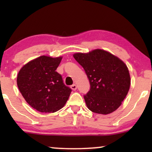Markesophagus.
I'll return each mask as SVG.
<instances>
[{"label": "esophagus", "mask_w": 152, "mask_h": 152, "mask_svg": "<svg viewBox=\"0 0 152 152\" xmlns=\"http://www.w3.org/2000/svg\"><path fill=\"white\" fill-rule=\"evenodd\" d=\"M70 88H71L72 90L75 91L76 89H77V85L75 84H72V85H71V86H70Z\"/></svg>", "instance_id": "34e87169"}]
</instances>
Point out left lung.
Wrapping results in <instances>:
<instances>
[{
    "mask_svg": "<svg viewBox=\"0 0 152 152\" xmlns=\"http://www.w3.org/2000/svg\"><path fill=\"white\" fill-rule=\"evenodd\" d=\"M73 57L84 69L90 82V91L84 95L88 109L104 115L115 111L129 90L131 80L126 64L100 49L75 53Z\"/></svg>",
    "mask_w": 152,
    "mask_h": 152,
    "instance_id": "8db88e82",
    "label": "left lung"
}]
</instances>
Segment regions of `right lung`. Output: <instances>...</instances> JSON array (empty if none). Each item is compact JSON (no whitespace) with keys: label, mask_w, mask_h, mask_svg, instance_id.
Segmentation results:
<instances>
[{"label":"right lung","mask_w":152,"mask_h":152,"mask_svg":"<svg viewBox=\"0 0 152 152\" xmlns=\"http://www.w3.org/2000/svg\"><path fill=\"white\" fill-rule=\"evenodd\" d=\"M62 57L41 56L24 65L18 72L17 86L26 101L41 113H54L65 105L71 88L56 71Z\"/></svg>","instance_id":"obj_1"}]
</instances>
